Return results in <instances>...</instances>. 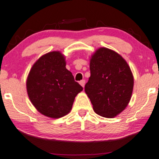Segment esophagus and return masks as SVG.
<instances>
[{"label":"esophagus","mask_w":159,"mask_h":159,"mask_svg":"<svg viewBox=\"0 0 159 159\" xmlns=\"http://www.w3.org/2000/svg\"><path fill=\"white\" fill-rule=\"evenodd\" d=\"M80 85L82 87V88H84V84H85V81H84V80H81V81L80 82Z\"/></svg>","instance_id":"1"}]
</instances>
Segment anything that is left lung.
<instances>
[{"label":"left lung","mask_w":159,"mask_h":159,"mask_svg":"<svg viewBox=\"0 0 159 159\" xmlns=\"http://www.w3.org/2000/svg\"><path fill=\"white\" fill-rule=\"evenodd\" d=\"M90 77L84 91L97 114L113 118L131 99L134 78L127 61L116 52L100 48L90 61Z\"/></svg>","instance_id":"left-lung-1"}]
</instances>
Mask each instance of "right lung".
Segmentation results:
<instances>
[{
    "label": "right lung",
    "mask_w": 159,
    "mask_h": 159,
    "mask_svg": "<svg viewBox=\"0 0 159 159\" xmlns=\"http://www.w3.org/2000/svg\"><path fill=\"white\" fill-rule=\"evenodd\" d=\"M26 85L36 109L53 119L69 114L75 97L83 90L66 68L65 57L60 51L41 56L32 66Z\"/></svg>",
    "instance_id": "add662e5"
}]
</instances>
